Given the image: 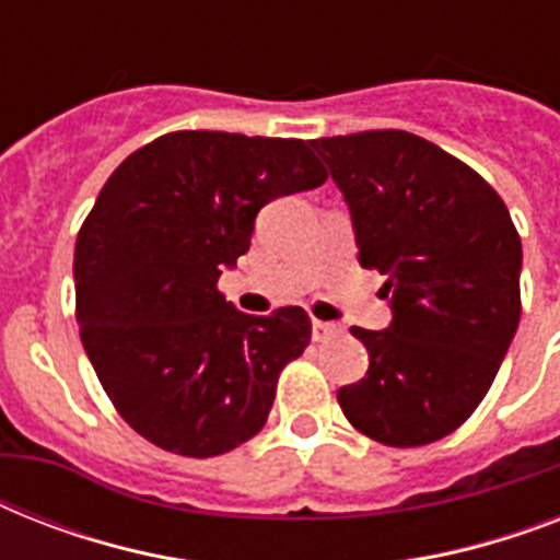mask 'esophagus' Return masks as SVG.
Returning <instances> with one entry per match:
<instances>
[{"mask_svg":"<svg viewBox=\"0 0 560 560\" xmlns=\"http://www.w3.org/2000/svg\"><path fill=\"white\" fill-rule=\"evenodd\" d=\"M340 334H342L340 325L323 323V319H314V325H311V337H314V342H328L334 340V337H340Z\"/></svg>","mask_w":560,"mask_h":560,"instance_id":"34e87169","label":"esophagus"}]
</instances>
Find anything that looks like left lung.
Segmentation results:
<instances>
[{
	"instance_id": "obj_1",
	"label": "left lung",
	"mask_w": 560,
	"mask_h": 560,
	"mask_svg": "<svg viewBox=\"0 0 560 560\" xmlns=\"http://www.w3.org/2000/svg\"><path fill=\"white\" fill-rule=\"evenodd\" d=\"M349 202L360 264L386 276V331L351 328L369 372L337 392L354 430L421 447L474 416L521 323V235L503 197L407 130L316 139Z\"/></svg>"
}]
</instances>
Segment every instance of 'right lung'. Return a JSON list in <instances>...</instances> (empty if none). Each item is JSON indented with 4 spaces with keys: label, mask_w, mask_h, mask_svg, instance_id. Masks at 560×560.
I'll return each instance as SVG.
<instances>
[{
    "label": "right lung",
    "mask_w": 560,
    "mask_h": 560,
    "mask_svg": "<svg viewBox=\"0 0 560 560\" xmlns=\"http://www.w3.org/2000/svg\"><path fill=\"white\" fill-rule=\"evenodd\" d=\"M325 179L302 139L174 130L104 183L74 244V319L107 398L151 444L209 459L267 424L311 319L244 314L218 279L261 206Z\"/></svg>",
    "instance_id": "obj_1"
}]
</instances>
